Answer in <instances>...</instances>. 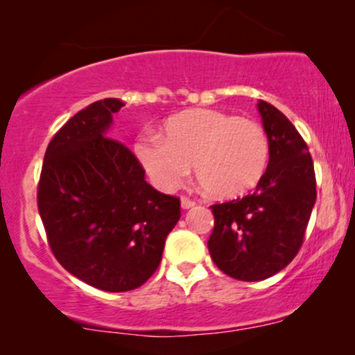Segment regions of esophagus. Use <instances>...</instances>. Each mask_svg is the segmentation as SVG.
<instances>
[{
	"label": "esophagus",
	"mask_w": 355,
	"mask_h": 355,
	"mask_svg": "<svg viewBox=\"0 0 355 355\" xmlns=\"http://www.w3.org/2000/svg\"><path fill=\"white\" fill-rule=\"evenodd\" d=\"M180 205H182L183 210H189V209H191V207H195V202L190 200V198H187V197H182Z\"/></svg>",
	"instance_id": "34e87169"
}]
</instances>
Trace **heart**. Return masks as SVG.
Wrapping results in <instances>:
<instances>
[{"instance_id":"1","label":"heart","mask_w":355,"mask_h":355,"mask_svg":"<svg viewBox=\"0 0 355 355\" xmlns=\"http://www.w3.org/2000/svg\"><path fill=\"white\" fill-rule=\"evenodd\" d=\"M135 152L157 189H178L193 165L205 193L223 200L254 189L268 164V140L262 126L210 108L187 110L168 118L164 138H141Z\"/></svg>"}]
</instances>
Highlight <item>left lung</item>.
Here are the masks:
<instances>
[{
    "mask_svg": "<svg viewBox=\"0 0 355 355\" xmlns=\"http://www.w3.org/2000/svg\"><path fill=\"white\" fill-rule=\"evenodd\" d=\"M268 138V165L252 195L211 205V260L245 282L268 279L294 260L315 205L311 153L288 118L267 101L257 103Z\"/></svg>",
    "mask_w": 355,
    "mask_h": 355,
    "instance_id": "left-lung-1",
    "label": "left lung"
}]
</instances>
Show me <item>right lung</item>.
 <instances>
[{"label":"right lung","instance_id":"1","mask_svg":"<svg viewBox=\"0 0 355 355\" xmlns=\"http://www.w3.org/2000/svg\"><path fill=\"white\" fill-rule=\"evenodd\" d=\"M118 98L88 105L48 145L38 210L56 260L92 287L126 292L160 266L180 200L145 180L135 155L108 138Z\"/></svg>","mask_w":355,"mask_h":355}]
</instances>
